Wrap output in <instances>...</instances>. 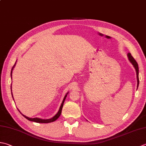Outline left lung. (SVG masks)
<instances>
[{
    "label": "left lung",
    "instance_id": "left-lung-1",
    "mask_svg": "<svg viewBox=\"0 0 146 146\" xmlns=\"http://www.w3.org/2000/svg\"><path fill=\"white\" fill-rule=\"evenodd\" d=\"M127 56H128V60H129V61L131 62V64H132L134 68H135V69L136 74H137V88H138L139 84V66H138V64H137V62H136L135 60L134 59V58L132 56V55H131V54H130V52L128 53Z\"/></svg>",
    "mask_w": 146,
    "mask_h": 146
}]
</instances>
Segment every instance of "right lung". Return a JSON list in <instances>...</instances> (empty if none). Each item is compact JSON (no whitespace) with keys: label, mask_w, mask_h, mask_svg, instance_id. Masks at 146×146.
I'll return each mask as SVG.
<instances>
[{"label":"right lung","mask_w":146,"mask_h":146,"mask_svg":"<svg viewBox=\"0 0 146 146\" xmlns=\"http://www.w3.org/2000/svg\"><path fill=\"white\" fill-rule=\"evenodd\" d=\"M15 65H16V63H15V64L14 65V66L13 67V68H12V70H11V79H12V73H13V69H14V66H15ZM11 94H12V96H13V93H12V84H11ZM69 93V92H67L66 94V95L64 96V99H63V100H62V103H61V106H60V108H59V111H58V112L55 115H54L52 118H49V119H42V118H29V117H28V116H25V115H23V114L21 113V115L23 116L25 118H27L28 120H29V121H34V122H36V123H51V122H53V121H56L57 119H58L59 117L60 116V115H61V111H62V107H63V104H64V101H65V99H66V97H67V95H68V94Z\"/></svg>","instance_id":"obj_1"}]
</instances>
